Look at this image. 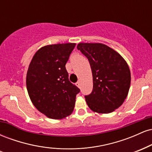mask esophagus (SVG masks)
Returning a JSON list of instances; mask_svg holds the SVG:
<instances>
[{
  "label": "esophagus",
  "mask_w": 152,
  "mask_h": 152,
  "mask_svg": "<svg viewBox=\"0 0 152 152\" xmlns=\"http://www.w3.org/2000/svg\"><path fill=\"white\" fill-rule=\"evenodd\" d=\"M76 84V86L78 87V88H80V87H81V82L80 81H78Z\"/></svg>",
  "instance_id": "esophagus-1"
}]
</instances>
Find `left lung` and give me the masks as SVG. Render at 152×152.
I'll return each instance as SVG.
<instances>
[{"label":"left lung","mask_w":152,"mask_h":152,"mask_svg":"<svg viewBox=\"0 0 152 152\" xmlns=\"http://www.w3.org/2000/svg\"><path fill=\"white\" fill-rule=\"evenodd\" d=\"M78 50L88 58L93 76V90L85 96L94 112L109 114L121 106L131 83L129 68L123 57L102 43H80Z\"/></svg>","instance_id":"8db88e82"}]
</instances>
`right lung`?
Listing matches in <instances>:
<instances>
[{
	"instance_id": "1",
	"label": "right lung",
	"mask_w": 152,
	"mask_h": 152,
	"mask_svg": "<svg viewBox=\"0 0 152 152\" xmlns=\"http://www.w3.org/2000/svg\"><path fill=\"white\" fill-rule=\"evenodd\" d=\"M76 43L45 46L35 53L26 76V86L35 107L47 117L61 119L73 112L77 86L69 80L66 64Z\"/></svg>"
}]
</instances>
